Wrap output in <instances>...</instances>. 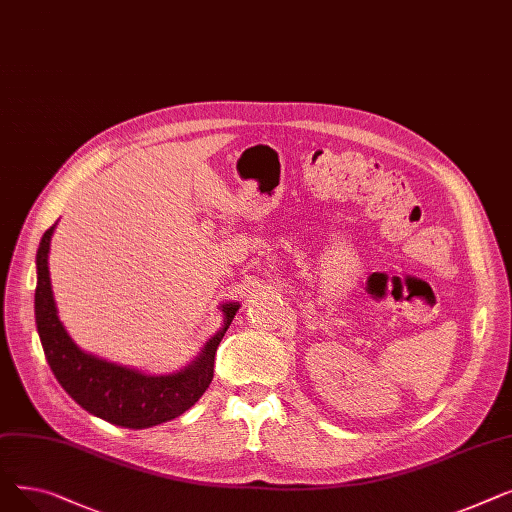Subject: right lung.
<instances>
[{
    "label": "right lung",
    "mask_w": 512,
    "mask_h": 512,
    "mask_svg": "<svg viewBox=\"0 0 512 512\" xmlns=\"http://www.w3.org/2000/svg\"><path fill=\"white\" fill-rule=\"evenodd\" d=\"M53 226L47 228L37 251L35 317L45 359L62 388L80 407L110 423L143 429L170 421L191 409L213 380L215 351L234 319L238 305H224V328L203 348L201 357L174 375H143L103 359L91 357L66 334L53 303L47 253Z\"/></svg>",
    "instance_id": "obj_1"
}]
</instances>
